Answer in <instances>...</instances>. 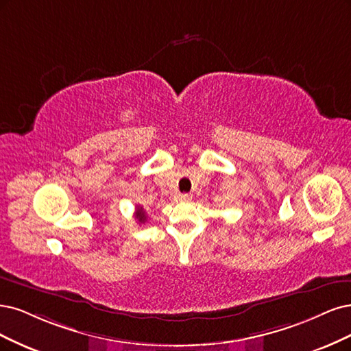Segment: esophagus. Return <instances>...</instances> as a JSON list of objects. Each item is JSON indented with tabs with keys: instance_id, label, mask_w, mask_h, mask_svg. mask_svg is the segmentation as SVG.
Here are the masks:
<instances>
[{
	"instance_id": "34e87169",
	"label": "esophagus",
	"mask_w": 351,
	"mask_h": 351,
	"mask_svg": "<svg viewBox=\"0 0 351 351\" xmlns=\"http://www.w3.org/2000/svg\"><path fill=\"white\" fill-rule=\"evenodd\" d=\"M192 199V195L191 194H180L179 195V201H184V202H188Z\"/></svg>"
}]
</instances>
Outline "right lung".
Instances as JSON below:
<instances>
[{
	"mask_svg": "<svg viewBox=\"0 0 351 351\" xmlns=\"http://www.w3.org/2000/svg\"><path fill=\"white\" fill-rule=\"evenodd\" d=\"M135 208H137V211H135V219L138 220V223H145L147 216H145V211H144V208H143V207H140V206H137Z\"/></svg>",
	"mask_w": 351,
	"mask_h": 351,
	"instance_id": "add662e5",
	"label": "right lung"
}]
</instances>
